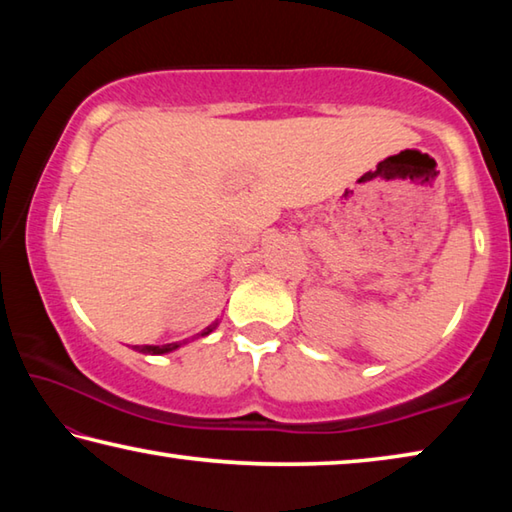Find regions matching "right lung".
Returning <instances> with one entry per match:
<instances>
[{
    "label": "right lung",
    "mask_w": 512,
    "mask_h": 512,
    "mask_svg": "<svg viewBox=\"0 0 512 512\" xmlns=\"http://www.w3.org/2000/svg\"><path fill=\"white\" fill-rule=\"evenodd\" d=\"M216 327V323H212L210 327H205L201 334H196V339L198 336H207L212 332V329ZM185 343V341H183ZM183 343H167V345H135V350L137 352H144V354H164V352H171V350H176V348H180V345Z\"/></svg>",
    "instance_id": "obj_1"
}]
</instances>
